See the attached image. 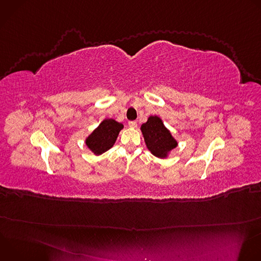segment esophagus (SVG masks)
I'll return each mask as SVG.
<instances>
[{
  "label": "esophagus",
  "mask_w": 261,
  "mask_h": 261,
  "mask_svg": "<svg viewBox=\"0 0 261 261\" xmlns=\"http://www.w3.org/2000/svg\"><path fill=\"white\" fill-rule=\"evenodd\" d=\"M129 127L130 128H136L137 127V123L136 122H134V121H131V122H129Z\"/></svg>",
  "instance_id": "esophagus-1"
}]
</instances>
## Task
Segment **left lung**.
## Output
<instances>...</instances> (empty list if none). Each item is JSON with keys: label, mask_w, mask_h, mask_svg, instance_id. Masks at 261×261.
I'll list each match as a JSON object with an SVG mask.
<instances>
[{"label": "left lung", "mask_w": 261, "mask_h": 261, "mask_svg": "<svg viewBox=\"0 0 261 261\" xmlns=\"http://www.w3.org/2000/svg\"><path fill=\"white\" fill-rule=\"evenodd\" d=\"M140 130L147 150L157 158H167L173 148L177 146L176 139L158 116L148 117L147 121L141 125Z\"/></svg>", "instance_id": "left-lung-1"}]
</instances>
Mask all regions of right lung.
I'll list each match as a JSON object with an SVG mask.
<instances>
[{"instance_id": "add662e5", "label": "right lung", "mask_w": 261, "mask_h": 261, "mask_svg": "<svg viewBox=\"0 0 261 261\" xmlns=\"http://www.w3.org/2000/svg\"><path fill=\"white\" fill-rule=\"evenodd\" d=\"M123 128L124 125L122 123L114 119H105L86 138V145L94 155L99 156L114 146Z\"/></svg>"}]
</instances>
